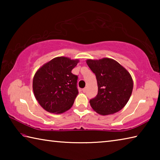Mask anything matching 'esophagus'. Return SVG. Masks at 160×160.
<instances>
[{"label":"esophagus","mask_w":160,"mask_h":160,"mask_svg":"<svg viewBox=\"0 0 160 160\" xmlns=\"http://www.w3.org/2000/svg\"><path fill=\"white\" fill-rule=\"evenodd\" d=\"M86 88H84V89H82V92H86Z\"/></svg>","instance_id":"1"}]
</instances>
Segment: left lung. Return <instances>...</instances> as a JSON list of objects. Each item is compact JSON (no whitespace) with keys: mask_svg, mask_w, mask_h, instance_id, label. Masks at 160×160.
I'll list each match as a JSON object with an SVG mask.
<instances>
[{"mask_svg":"<svg viewBox=\"0 0 160 160\" xmlns=\"http://www.w3.org/2000/svg\"><path fill=\"white\" fill-rule=\"evenodd\" d=\"M88 66L96 75L98 93L90 100L92 108L100 115L119 112L131 96L133 82L125 68L112 58L88 59Z\"/></svg>","mask_w":160,"mask_h":160,"instance_id":"1","label":"left lung"}]
</instances>
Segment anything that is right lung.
Returning <instances> with one entry per match:
<instances>
[{"label": "right lung", "mask_w": 160, "mask_h": 160, "mask_svg": "<svg viewBox=\"0 0 160 160\" xmlns=\"http://www.w3.org/2000/svg\"><path fill=\"white\" fill-rule=\"evenodd\" d=\"M79 60L56 57L39 68L32 88L34 97L43 109L53 113H62L72 107L78 94V76L71 72Z\"/></svg>", "instance_id": "right-lung-1"}]
</instances>
